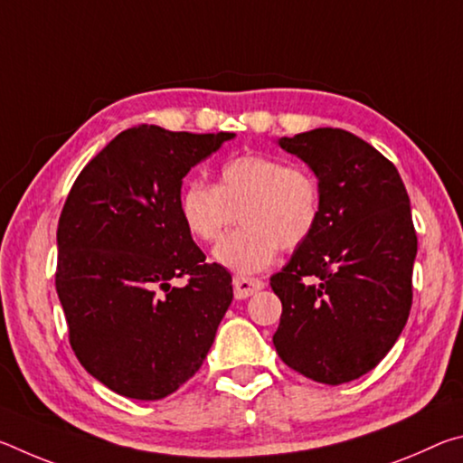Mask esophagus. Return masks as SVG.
<instances>
[{
    "label": "esophagus",
    "mask_w": 463,
    "mask_h": 463,
    "mask_svg": "<svg viewBox=\"0 0 463 463\" xmlns=\"http://www.w3.org/2000/svg\"><path fill=\"white\" fill-rule=\"evenodd\" d=\"M265 284L261 279L257 278H242V276H234L232 278V288H234V296L239 298V300H245V298L253 296L255 292H260Z\"/></svg>",
    "instance_id": "1"
}]
</instances>
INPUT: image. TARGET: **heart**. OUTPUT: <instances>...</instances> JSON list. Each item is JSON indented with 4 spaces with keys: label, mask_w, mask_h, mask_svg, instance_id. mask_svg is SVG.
I'll return each mask as SVG.
<instances>
[{
    "label": "heart",
    "mask_w": 463,
    "mask_h": 463,
    "mask_svg": "<svg viewBox=\"0 0 463 463\" xmlns=\"http://www.w3.org/2000/svg\"><path fill=\"white\" fill-rule=\"evenodd\" d=\"M179 218L194 241L214 242L239 214L241 229L224 237L214 260L239 276L269 268L281 249H298L318 229L323 187L304 167L279 156L247 153L224 161L216 185L187 182Z\"/></svg>",
    "instance_id": "obj_1"
}]
</instances>
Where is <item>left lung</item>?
Here are the masks:
<instances>
[{"label":"left lung","instance_id":"obj_1","mask_svg":"<svg viewBox=\"0 0 463 463\" xmlns=\"http://www.w3.org/2000/svg\"><path fill=\"white\" fill-rule=\"evenodd\" d=\"M279 146L323 187L318 229L271 289L281 300L273 345L288 367L320 383L373 370L409 320L417 232L394 163L341 128H315Z\"/></svg>","mask_w":463,"mask_h":463}]
</instances>
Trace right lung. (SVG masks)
Here are the masks:
<instances>
[{"label":"right lung","mask_w":463,"mask_h":463,"mask_svg":"<svg viewBox=\"0 0 463 463\" xmlns=\"http://www.w3.org/2000/svg\"><path fill=\"white\" fill-rule=\"evenodd\" d=\"M232 137L140 124L109 140L67 195L54 284L77 359L116 394L161 401L213 347L232 278L206 263L177 200L187 171Z\"/></svg>","instance_id":"obj_1"}]
</instances>
